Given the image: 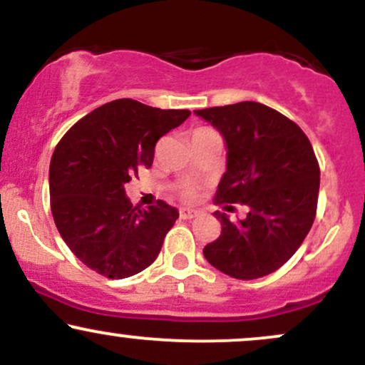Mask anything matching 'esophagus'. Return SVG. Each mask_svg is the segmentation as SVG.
I'll use <instances>...</instances> for the list:
<instances>
[{
  "label": "esophagus",
  "instance_id": "obj_1",
  "mask_svg": "<svg viewBox=\"0 0 365 365\" xmlns=\"http://www.w3.org/2000/svg\"><path fill=\"white\" fill-rule=\"evenodd\" d=\"M197 216H199V211H195V209H180V217H182V220H194Z\"/></svg>",
  "mask_w": 365,
  "mask_h": 365
}]
</instances>
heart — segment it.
I'll list each match as a JSON object with an SVG mask.
<instances>
[{"label": "heart", "mask_w": 365, "mask_h": 365, "mask_svg": "<svg viewBox=\"0 0 365 365\" xmlns=\"http://www.w3.org/2000/svg\"><path fill=\"white\" fill-rule=\"evenodd\" d=\"M195 195H197V188L194 185H185L182 188V197L185 200L195 199Z\"/></svg>", "instance_id": "b5f03b06"}]
</instances>
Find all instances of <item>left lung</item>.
Instances as JSON below:
<instances>
[{
	"label": "left lung",
	"instance_id": "1",
	"mask_svg": "<svg viewBox=\"0 0 365 365\" xmlns=\"http://www.w3.org/2000/svg\"><path fill=\"white\" fill-rule=\"evenodd\" d=\"M223 133L226 173L215 202L245 220L216 211L221 235L204 247V257L221 273L255 279L282 267L302 245L314 223L319 194V163L302 128L266 104L244 101L197 110Z\"/></svg>",
	"mask_w": 365,
	"mask_h": 365
}]
</instances>
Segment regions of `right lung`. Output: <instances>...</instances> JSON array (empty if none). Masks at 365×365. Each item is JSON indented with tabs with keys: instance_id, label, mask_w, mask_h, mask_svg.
<instances>
[{
	"instance_id": "add662e5",
	"label": "right lung",
	"mask_w": 365,
	"mask_h": 365,
	"mask_svg": "<svg viewBox=\"0 0 365 365\" xmlns=\"http://www.w3.org/2000/svg\"><path fill=\"white\" fill-rule=\"evenodd\" d=\"M188 116V110L116 99L58 142L49 165L51 212L65 244L92 271L121 279L156 261L178 211L165 200L132 206L123 185L153 166L156 142Z\"/></svg>"
}]
</instances>
